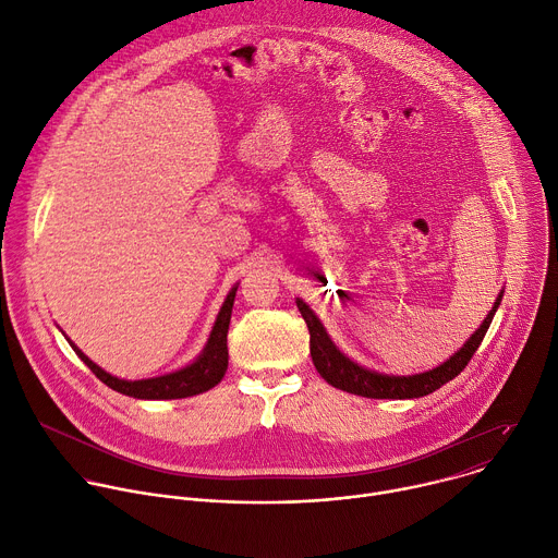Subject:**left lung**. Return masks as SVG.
Segmentation results:
<instances>
[{
  "instance_id": "obj_1",
  "label": "left lung",
  "mask_w": 558,
  "mask_h": 558,
  "mask_svg": "<svg viewBox=\"0 0 558 558\" xmlns=\"http://www.w3.org/2000/svg\"><path fill=\"white\" fill-rule=\"evenodd\" d=\"M504 292L506 290H501L499 296L494 299L492 311L485 315V319L476 328V332L450 359H446L437 367L425 369V373L403 375V377L377 373V369H369V367L352 361L330 339L328 330L324 328L322 319L317 317V313L311 305L296 296V307H299L303 322L307 324V330H311V354H313V363L317 367V373L332 388H339L350 395L367 397V399H418V397H425L429 392L439 390L441 386L452 381L457 375H461V369L468 365V361L481 345V341L494 319V313L499 311Z\"/></svg>"
}]
</instances>
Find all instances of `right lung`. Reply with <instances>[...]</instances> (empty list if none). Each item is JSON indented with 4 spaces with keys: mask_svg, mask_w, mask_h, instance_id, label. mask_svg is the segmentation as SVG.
Returning <instances> with one entry per match:
<instances>
[{
    "mask_svg": "<svg viewBox=\"0 0 558 558\" xmlns=\"http://www.w3.org/2000/svg\"><path fill=\"white\" fill-rule=\"evenodd\" d=\"M236 286L239 283H234L230 288V292L226 294L219 313H217V319L213 324V330L208 335V341H206L204 350L199 352V356L195 361H191L189 365L172 369V373H166L161 377L137 379V381L119 379V377L106 373V369L99 367L95 361H90L64 332L61 335L69 339V343L77 352V356L93 369V375L119 395H126L133 399H148V401L195 397V395H202V392L215 388L223 379L226 369H228V326H230Z\"/></svg>",
    "mask_w": 558,
    "mask_h": 558,
    "instance_id": "add662e5",
    "label": "right lung"
}]
</instances>
